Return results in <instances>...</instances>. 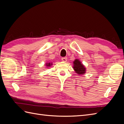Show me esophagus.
Returning <instances> with one entry per match:
<instances>
[{
	"instance_id": "obj_1",
	"label": "esophagus",
	"mask_w": 124,
	"mask_h": 124,
	"mask_svg": "<svg viewBox=\"0 0 124 124\" xmlns=\"http://www.w3.org/2000/svg\"><path fill=\"white\" fill-rule=\"evenodd\" d=\"M61 60L63 62H66L67 61V58L66 57H64V58H62L61 59Z\"/></svg>"
}]
</instances>
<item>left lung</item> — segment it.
Instances as JSON below:
<instances>
[{"mask_svg": "<svg viewBox=\"0 0 124 124\" xmlns=\"http://www.w3.org/2000/svg\"><path fill=\"white\" fill-rule=\"evenodd\" d=\"M73 69L76 73L78 75L84 74L86 72V68L78 59H75L73 62Z\"/></svg>", "mask_w": 124, "mask_h": 124, "instance_id": "8db88e82", "label": "left lung"}]
</instances>
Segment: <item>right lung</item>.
<instances>
[{"label": "right lung", "instance_id": "right-lung-1", "mask_svg": "<svg viewBox=\"0 0 124 124\" xmlns=\"http://www.w3.org/2000/svg\"><path fill=\"white\" fill-rule=\"evenodd\" d=\"M52 63H46V66L47 67H50V66H51V65H52Z\"/></svg>", "mask_w": 124, "mask_h": 124}]
</instances>
